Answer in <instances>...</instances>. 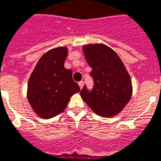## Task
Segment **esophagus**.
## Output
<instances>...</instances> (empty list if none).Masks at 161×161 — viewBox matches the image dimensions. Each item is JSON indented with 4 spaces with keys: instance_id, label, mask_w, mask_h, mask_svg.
<instances>
[{
    "instance_id": "obj_1",
    "label": "esophagus",
    "mask_w": 161,
    "mask_h": 161,
    "mask_svg": "<svg viewBox=\"0 0 161 161\" xmlns=\"http://www.w3.org/2000/svg\"><path fill=\"white\" fill-rule=\"evenodd\" d=\"M83 84H84V83H83V81H80V82H79V83H78V85H79V88H80L81 89H82V88H83Z\"/></svg>"
}]
</instances>
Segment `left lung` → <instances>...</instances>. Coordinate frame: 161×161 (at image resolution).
Masks as SVG:
<instances>
[{
  "mask_svg": "<svg viewBox=\"0 0 161 161\" xmlns=\"http://www.w3.org/2000/svg\"><path fill=\"white\" fill-rule=\"evenodd\" d=\"M86 61L92 68L94 88L81 90V98L93 112L102 117L119 114L131 98L132 82L125 64L111 47L103 43L83 47Z\"/></svg>",
  "mask_w": 161,
  "mask_h": 161,
  "instance_id": "8db88e82",
  "label": "left lung"
}]
</instances>
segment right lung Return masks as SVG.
<instances>
[{
    "mask_svg": "<svg viewBox=\"0 0 161 161\" xmlns=\"http://www.w3.org/2000/svg\"><path fill=\"white\" fill-rule=\"evenodd\" d=\"M67 47H58L42 56L27 83L26 97L33 112L42 119H51L67 108L72 96L80 91L73 80V71L64 68Z\"/></svg>",
    "mask_w": 161,
    "mask_h": 161,
    "instance_id": "obj_1",
    "label": "right lung"
}]
</instances>
